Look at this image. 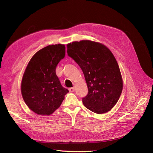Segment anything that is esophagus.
<instances>
[{
  "label": "esophagus",
  "instance_id": "1",
  "mask_svg": "<svg viewBox=\"0 0 153 153\" xmlns=\"http://www.w3.org/2000/svg\"><path fill=\"white\" fill-rule=\"evenodd\" d=\"M69 91L71 92H74V91H75V87H71V88H69Z\"/></svg>",
  "mask_w": 153,
  "mask_h": 153
}]
</instances>
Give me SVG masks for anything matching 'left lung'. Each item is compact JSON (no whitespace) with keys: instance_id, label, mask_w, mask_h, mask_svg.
<instances>
[{"instance_id":"1","label":"left lung","mask_w":153,"mask_h":153,"mask_svg":"<svg viewBox=\"0 0 153 153\" xmlns=\"http://www.w3.org/2000/svg\"><path fill=\"white\" fill-rule=\"evenodd\" d=\"M69 57L80 67L88 87L83 104L94 113L111 110L118 101L123 87L117 62L105 45L89 40L67 45Z\"/></svg>"}]
</instances>
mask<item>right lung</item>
I'll return each instance as SVG.
<instances>
[{"mask_svg": "<svg viewBox=\"0 0 153 153\" xmlns=\"http://www.w3.org/2000/svg\"><path fill=\"white\" fill-rule=\"evenodd\" d=\"M65 45H48L37 52L29 62L22 77V95L36 114L50 115L61 105L69 91L62 86L55 69L65 57Z\"/></svg>", "mask_w": 153, "mask_h": 153, "instance_id": "obj_1", "label": "right lung"}]
</instances>
